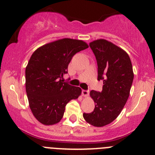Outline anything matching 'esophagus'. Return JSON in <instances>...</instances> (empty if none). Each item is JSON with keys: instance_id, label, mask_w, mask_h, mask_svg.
Returning <instances> with one entry per match:
<instances>
[{"instance_id": "34e87169", "label": "esophagus", "mask_w": 155, "mask_h": 155, "mask_svg": "<svg viewBox=\"0 0 155 155\" xmlns=\"http://www.w3.org/2000/svg\"><path fill=\"white\" fill-rule=\"evenodd\" d=\"M82 95L84 96V97H87V96L89 95V90H82Z\"/></svg>"}]
</instances>
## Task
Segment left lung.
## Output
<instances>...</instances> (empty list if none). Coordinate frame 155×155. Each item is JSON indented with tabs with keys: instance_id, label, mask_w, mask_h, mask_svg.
Returning <instances> with one entry per match:
<instances>
[{
	"instance_id": "obj_1",
	"label": "left lung",
	"mask_w": 155,
	"mask_h": 155,
	"mask_svg": "<svg viewBox=\"0 0 155 155\" xmlns=\"http://www.w3.org/2000/svg\"><path fill=\"white\" fill-rule=\"evenodd\" d=\"M97 64V80L104 81L102 92L90 91L95 102L91 113H84L87 122L103 127L113 122L128 99L134 74L129 55L125 51L105 39L90 43Z\"/></svg>"
}]
</instances>
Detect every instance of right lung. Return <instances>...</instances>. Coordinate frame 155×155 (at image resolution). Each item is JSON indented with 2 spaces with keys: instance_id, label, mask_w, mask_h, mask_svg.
I'll use <instances>...</instances> for the list:
<instances>
[{
  "instance_id": "obj_1",
  "label": "right lung",
  "mask_w": 155,
  "mask_h": 155,
  "mask_svg": "<svg viewBox=\"0 0 155 155\" xmlns=\"http://www.w3.org/2000/svg\"><path fill=\"white\" fill-rule=\"evenodd\" d=\"M89 46L81 40L63 38L38 48L25 69V88L31 110L45 125L59 122L65 106L81 95L78 87L63 82L74 55Z\"/></svg>"
}]
</instances>
